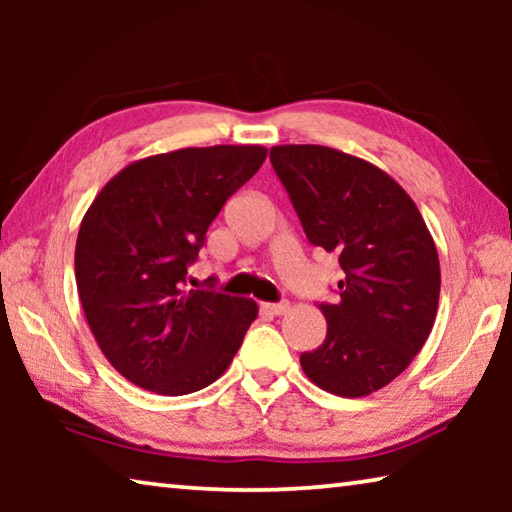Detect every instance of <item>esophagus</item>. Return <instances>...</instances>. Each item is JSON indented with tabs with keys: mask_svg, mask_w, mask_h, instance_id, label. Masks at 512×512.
Masks as SVG:
<instances>
[{
	"mask_svg": "<svg viewBox=\"0 0 512 512\" xmlns=\"http://www.w3.org/2000/svg\"><path fill=\"white\" fill-rule=\"evenodd\" d=\"M264 309H266L271 316H282V314H287V311H289L291 307H289V302H266Z\"/></svg>",
	"mask_w": 512,
	"mask_h": 512,
	"instance_id": "obj_1",
	"label": "esophagus"
}]
</instances>
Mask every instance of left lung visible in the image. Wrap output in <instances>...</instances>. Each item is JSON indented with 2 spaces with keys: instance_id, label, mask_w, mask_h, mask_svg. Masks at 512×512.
<instances>
[{
  "instance_id": "obj_1",
  "label": "left lung",
  "mask_w": 512,
  "mask_h": 512,
  "mask_svg": "<svg viewBox=\"0 0 512 512\" xmlns=\"http://www.w3.org/2000/svg\"><path fill=\"white\" fill-rule=\"evenodd\" d=\"M314 246L339 255V302L320 305L327 336L300 366L318 388L366 397L402 375L429 339L440 262L418 205L375 164L320 144L271 149Z\"/></svg>"
}]
</instances>
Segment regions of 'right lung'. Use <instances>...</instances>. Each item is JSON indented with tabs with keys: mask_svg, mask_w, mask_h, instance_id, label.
Segmentation results:
<instances>
[{
	"mask_svg": "<svg viewBox=\"0 0 512 512\" xmlns=\"http://www.w3.org/2000/svg\"><path fill=\"white\" fill-rule=\"evenodd\" d=\"M266 153L216 144L149 155L112 176L85 212L74 253L81 305L103 357L135 386L196 393L235 359L257 302L187 291V266Z\"/></svg>",
	"mask_w": 512,
	"mask_h": 512,
	"instance_id": "add662e5",
	"label": "right lung"
}]
</instances>
